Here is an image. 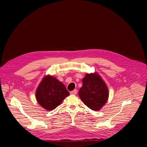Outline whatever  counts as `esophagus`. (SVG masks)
Listing matches in <instances>:
<instances>
[{"label": "esophagus", "instance_id": "esophagus-1", "mask_svg": "<svg viewBox=\"0 0 147 147\" xmlns=\"http://www.w3.org/2000/svg\"><path fill=\"white\" fill-rule=\"evenodd\" d=\"M77 92H77V90L74 89L73 91L70 92V94H71V95H76V94H77Z\"/></svg>", "mask_w": 147, "mask_h": 147}]
</instances>
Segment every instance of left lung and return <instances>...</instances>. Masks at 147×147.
Masks as SVG:
<instances>
[{
	"label": "left lung",
	"instance_id": "1",
	"mask_svg": "<svg viewBox=\"0 0 147 147\" xmlns=\"http://www.w3.org/2000/svg\"><path fill=\"white\" fill-rule=\"evenodd\" d=\"M83 86L79 95L83 103L94 111H98L107 102L109 89L97 73L86 74L82 80Z\"/></svg>",
	"mask_w": 147,
	"mask_h": 147
}]
</instances>
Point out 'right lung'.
Here are the masks:
<instances>
[{"mask_svg": "<svg viewBox=\"0 0 147 147\" xmlns=\"http://www.w3.org/2000/svg\"><path fill=\"white\" fill-rule=\"evenodd\" d=\"M69 95L64 84L50 75L43 78L36 91L37 101L48 111L56 109Z\"/></svg>", "mask_w": 147, "mask_h": 147, "instance_id": "add662e5", "label": "right lung"}]
</instances>
